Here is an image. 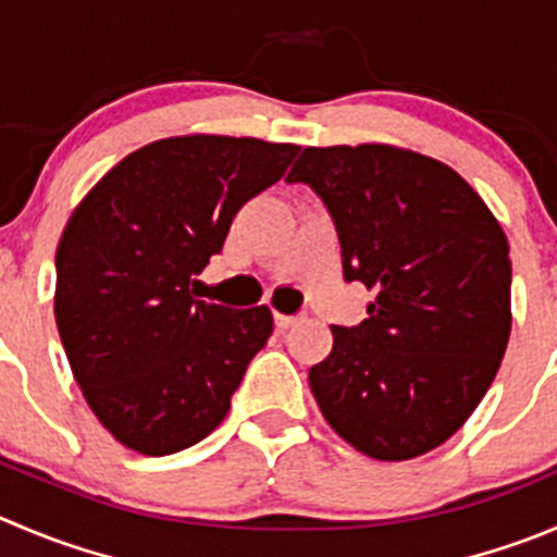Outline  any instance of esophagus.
Wrapping results in <instances>:
<instances>
[{
  "label": "esophagus",
  "instance_id": "1",
  "mask_svg": "<svg viewBox=\"0 0 557 557\" xmlns=\"http://www.w3.org/2000/svg\"><path fill=\"white\" fill-rule=\"evenodd\" d=\"M275 327H278V331H287V327H293L295 322L300 320V317H293V314H278V311H275Z\"/></svg>",
  "mask_w": 557,
  "mask_h": 557
}]
</instances>
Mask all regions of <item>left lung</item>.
Returning a JSON list of instances; mask_svg holds the SVG:
<instances>
[{
    "label": "left lung",
    "mask_w": 557,
    "mask_h": 557,
    "mask_svg": "<svg viewBox=\"0 0 557 557\" xmlns=\"http://www.w3.org/2000/svg\"><path fill=\"white\" fill-rule=\"evenodd\" d=\"M287 183L331 213L347 282L377 298L333 325L309 383L325 421L383 462L446 443L484 399L511 333L500 224L446 163L388 145L306 147Z\"/></svg>",
    "instance_id": "1"
}]
</instances>
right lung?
Returning a JSON list of instances; mask_svg holds the SVG:
<instances>
[{"instance_id": "add662e5", "label": "right lung", "mask_w": 557, "mask_h": 557, "mask_svg": "<svg viewBox=\"0 0 557 557\" xmlns=\"http://www.w3.org/2000/svg\"><path fill=\"white\" fill-rule=\"evenodd\" d=\"M298 150L248 136L152 141L73 210L57 248V327L84 399L131 451H183L230 412L273 314L199 300L196 275Z\"/></svg>"}]
</instances>
